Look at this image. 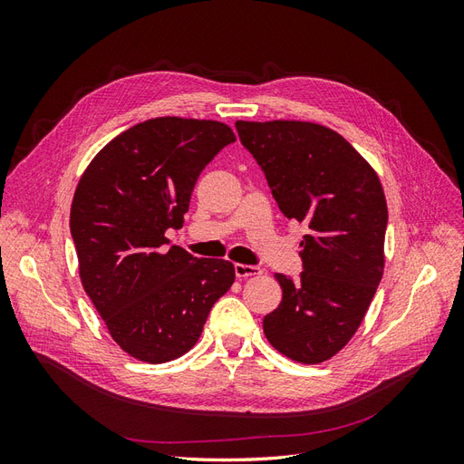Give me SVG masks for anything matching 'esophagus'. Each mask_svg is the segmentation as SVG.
<instances>
[{
	"mask_svg": "<svg viewBox=\"0 0 464 464\" xmlns=\"http://www.w3.org/2000/svg\"><path fill=\"white\" fill-rule=\"evenodd\" d=\"M234 271L237 278H247V276H259L263 271L261 266L256 265H244V263H236L234 265Z\"/></svg>",
	"mask_w": 464,
	"mask_h": 464,
	"instance_id": "34e87169",
	"label": "esophagus"
}]
</instances>
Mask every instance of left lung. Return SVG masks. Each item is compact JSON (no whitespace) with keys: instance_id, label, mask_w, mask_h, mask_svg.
I'll list each match as a JSON object with an SVG mask.
<instances>
[{"instance_id":"obj_1","label":"left lung","mask_w":464,"mask_h":464,"mask_svg":"<svg viewBox=\"0 0 464 464\" xmlns=\"http://www.w3.org/2000/svg\"><path fill=\"white\" fill-rule=\"evenodd\" d=\"M288 220L304 222V271L275 273L283 302L263 319L266 341L321 363L353 339L385 269L387 201L372 164L343 135L298 120L236 121Z\"/></svg>"}]
</instances>
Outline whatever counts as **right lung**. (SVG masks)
<instances>
[{
    "mask_svg": "<svg viewBox=\"0 0 464 464\" xmlns=\"http://www.w3.org/2000/svg\"><path fill=\"white\" fill-rule=\"evenodd\" d=\"M234 141L222 121L154 118L111 139L79 179L69 227L81 285L111 339L137 360L184 356L234 285L230 261L164 247L166 230L184 227L201 170Z\"/></svg>",
    "mask_w": 464,
    "mask_h": 464,
    "instance_id": "1",
    "label": "right lung"
}]
</instances>
